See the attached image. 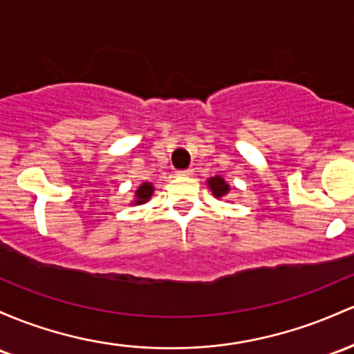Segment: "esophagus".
Segmentation results:
<instances>
[{"instance_id":"34e87169","label":"esophagus","mask_w":354,"mask_h":354,"mask_svg":"<svg viewBox=\"0 0 354 354\" xmlns=\"http://www.w3.org/2000/svg\"><path fill=\"white\" fill-rule=\"evenodd\" d=\"M193 174V169L188 168V169H178L176 171V176H192Z\"/></svg>"}]
</instances>
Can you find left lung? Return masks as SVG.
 Instances as JSON below:
<instances>
[{
	"instance_id": "8db88e82",
	"label": "left lung",
	"mask_w": 354,
	"mask_h": 354,
	"mask_svg": "<svg viewBox=\"0 0 354 354\" xmlns=\"http://www.w3.org/2000/svg\"><path fill=\"white\" fill-rule=\"evenodd\" d=\"M208 185H209V188H212L213 195H215L216 198L225 196L228 193V189H230L228 188V185L225 183L220 176H215V178H212V180H208Z\"/></svg>"
}]
</instances>
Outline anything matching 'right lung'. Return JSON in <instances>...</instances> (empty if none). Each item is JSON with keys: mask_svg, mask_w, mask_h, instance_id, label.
<instances>
[{"mask_svg": "<svg viewBox=\"0 0 354 354\" xmlns=\"http://www.w3.org/2000/svg\"><path fill=\"white\" fill-rule=\"evenodd\" d=\"M153 185L151 183H142L139 186V189L136 192V203H146L153 195Z\"/></svg>", "mask_w": 354, "mask_h": 354, "instance_id": "1", "label": "right lung"}]
</instances>
